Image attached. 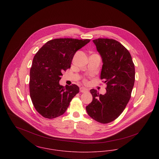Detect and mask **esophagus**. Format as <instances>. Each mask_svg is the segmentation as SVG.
Listing matches in <instances>:
<instances>
[{
  "instance_id": "esophagus-1",
  "label": "esophagus",
  "mask_w": 159,
  "mask_h": 159,
  "mask_svg": "<svg viewBox=\"0 0 159 159\" xmlns=\"http://www.w3.org/2000/svg\"><path fill=\"white\" fill-rule=\"evenodd\" d=\"M80 91L81 92L84 93V92H88V90L86 88H84V87H81V88H80Z\"/></svg>"
}]
</instances>
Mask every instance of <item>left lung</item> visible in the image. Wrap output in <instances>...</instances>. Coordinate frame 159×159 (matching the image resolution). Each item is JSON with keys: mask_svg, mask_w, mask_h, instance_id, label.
<instances>
[{"mask_svg": "<svg viewBox=\"0 0 159 159\" xmlns=\"http://www.w3.org/2000/svg\"><path fill=\"white\" fill-rule=\"evenodd\" d=\"M93 42L102 59L100 79L107 84V92L102 95L91 89L92 101L86 109L93 119L107 124L120 115L130 100L135 83V66L129 51L119 42L98 39Z\"/></svg>", "mask_w": 159, "mask_h": 159, "instance_id": "left-lung-1", "label": "left lung"}]
</instances>
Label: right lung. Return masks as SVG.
<instances>
[{
  "instance_id": "obj_1",
  "label": "right lung",
  "mask_w": 159,
  "mask_h": 159,
  "mask_svg": "<svg viewBox=\"0 0 159 159\" xmlns=\"http://www.w3.org/2000/svg\"><path fill=\"white\" fill-rule=\"evenodd\" d=\"M90 40H51L35 55L30 70V96L35 110L44 117L53 119L62 115L79 92L78 86L64 87L59 81L62 73L70 68L75 52Z\"/></svg>"
}]
</instances>
